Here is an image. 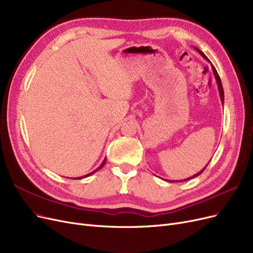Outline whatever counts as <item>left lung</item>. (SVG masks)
Returning a JSON list of instances; mask_svg holds the SVG:
<instances>
[{
	"label": "left lung",
	"instance_id": "obj_1",
	"mask_svg": "<svg viewBox=\"0 0 253 253\" xmlns=\"http://www.w3.org/2000/svg\"><path fill=\"white\" fill-rule=\"evenodd\" d=\"M196 50H197V51L201 54V56H202V57H203L204 59H207L208 61H210V59L207 57V56L204 55V53H203L202 51H200V50H198V49H196ZM210 62H211V61H210ZM211 69H212V72H213V75H214V78H216V81H217V84H218V88H219V92H220V97H221V101H222V103H223V102H224V90H223V86H222V82H221V79H220L219 75H218V72H217L216 69H214L213 65H211ZM208 165H209V164H208ZM207 167H208V166H207ZM207 167H205V168H207ZM205 168H204V169H203L202 171H200L199 173H197V174L192 176V177H189V178L184 179V181H185V180H189V179H192V178H194V177L199 176V175L205 170ZM178 181H181V180H177V182H178Z\"/></svg>",
	"mask_w": 253,
	"mask_h": 253
}]
</instances>
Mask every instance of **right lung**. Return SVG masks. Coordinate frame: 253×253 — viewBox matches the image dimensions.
Segmentation results:
<instances>
[{
  "label": "right lung",
  "mask_w": 253,
  "mask_h": 253,
  "mask_svg": "<svg viewBox=\"0 0 253 253\" xmlns=\"http://www.w3.org/2000/svg\"><path fill=\"white\" fill-rule=\"evenodd\" d=\"M105 163H106V158H104V161H103L102 162V164L100 165V167L98 168V169H96L95 171H92L91 173H89V174H87V175H85V176H81V177H78V178H76V179H81V178H85V177H87V176H90L91 174H93V173H96L98 170H100V169H102V168H103V166H104L105 165Z\"/></svg>",
  "instance_id": "right-lung-1"
}]
</instances>
